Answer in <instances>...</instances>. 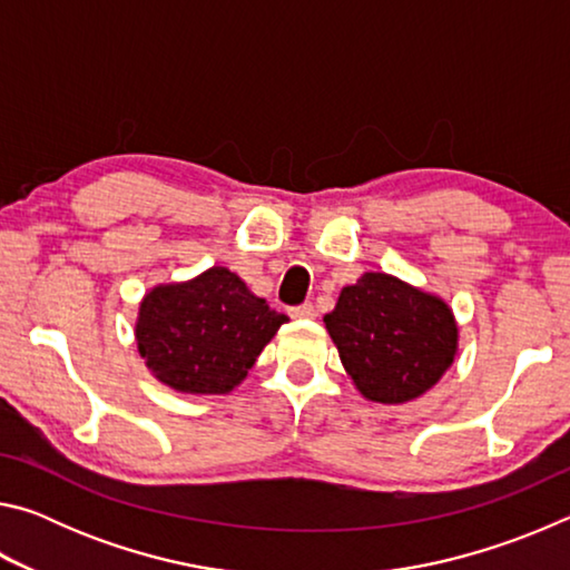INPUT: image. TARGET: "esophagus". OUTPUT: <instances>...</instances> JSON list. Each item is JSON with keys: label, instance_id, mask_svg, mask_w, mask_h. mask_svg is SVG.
Here are the masks:
<instances>
[{"label": "esophagus", "instance_id": "1", "mask_svg": "<svg viewBox=\"0 0 570 570\" xmlns=\"http://www.w3.org/2000/svg\"><path fill=\"white\" fill-rule=\"evenodd\" d=\"M294 316V320H314L316 316V308L312 304H302V306H294L292 312H288Z\"/></svg>", "mask_w": 570, "mask_h": 570}]
</instances>
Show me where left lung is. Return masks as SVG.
Here are the masks:
<instances>
[{"label":"left lung","instance_id":"1","mask_svg":"<svg viewBox=\"0 0 570 570\" xmlns=\"http://www.w3.org/2000/svg\"><path fill=\"white\" fill-rule=\"evenodd\" d=\"M326 332L354 387L380 404H404L435 387L458 354V322L445 298L366 272L344 286Z\"/></svg>","mask_w":570,"mask_h":570}]
</instances>
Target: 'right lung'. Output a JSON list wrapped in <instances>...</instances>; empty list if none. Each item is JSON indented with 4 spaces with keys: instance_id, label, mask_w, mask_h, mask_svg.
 I'll return each mask as SVG.
<instances>
[{
    "instance_id": "add662e5",
    "label": "right lung",
    "mask_w": 570,
    "mask_h": 570,
    "mask_svg": "<svg viewBox=\"0 0 570 570\" xmlns=\"http://www.w3.org/2000/svg\"><path fill=\"white\" fill-rule=\"evenodd\" d=\"M286 314L226 266L142 296L135 342L158 382L186 394H228L246 380Z\"/></svg>"
}]
</instances>
